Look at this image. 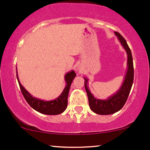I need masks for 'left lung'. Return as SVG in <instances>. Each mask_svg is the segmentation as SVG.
Wrapping results in <instances>:
<instances>
[{
    "label": "left lung",
    "instance_id": "8db88e82",
    "mask_svg": "<svg viewBox=\"0 0 150 150\" xmlns=\"http://www.w3.org/2000/svg\"><path fill=\"white\" fill-rule=\"evenodd\" d=\"M114 33L117 36L120 42L121 43L122 46L126 51L127 55H128V63H127L128 70L125 73L124 81H123L121 87L117 91L116 93L108 97L106 100L98 99H96L89 91L88 85H87L88 80L84 77L85 80V87L87 94V97H88L89 107L92 111L99 115L112 114V113H116L121 109L128 99L132 83H133L134 68L131 51L128 47V44L124 38L118 32H115Z\"/></svg>",
    "mask_w": 150,
    "mask_h": 150
}]
</instances>
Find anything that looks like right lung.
Wrapping results in <instances>:
<instances>
[{"label":"right lung","mask_w":150,"mask_h":150,"mask_svg":"<svg viewBox=\"0 0 150 150\" xmlns=\"http://www.w3.org/2000/svg\"><path fill=\"white\" fill-rule=\"evenodd\" d=\"M76 76L74 70L66 73L65 75V81L66 82L65 89L61 95L56 99L52 101H44L42 99L33 97L27 92L19 81L18 73H17V79H18L20 90L25 97V100L30 104V106L38 112L46 115H58L63 113L66 109L68 106V97L72 82Z\"/></svg>","instance_id":"right-lung-1"}]
</instances>
